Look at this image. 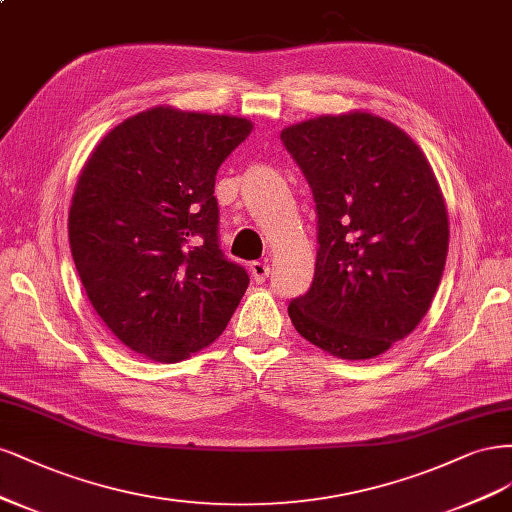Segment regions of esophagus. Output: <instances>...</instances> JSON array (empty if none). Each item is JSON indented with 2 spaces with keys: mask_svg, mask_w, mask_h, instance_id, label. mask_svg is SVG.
I'll use <instances>...</instances> for the list:
<instances>
[{
  "mask_svg": "<svg viewBox=\"0 0 512 512\" xmlns=\"http://www.w3.org/2000/svg\"><path fill=\"white\" fill-rule=\"evenodd\" d=\"M251 274L255 278V283H263L270 276V263L268 261H253L251 263Z\"/></svg>",
  "mask_w": 512,
  "mask_h": 512,
  "instance_id": "34e87169",
  "label": "esophagus"
}]
</instances>
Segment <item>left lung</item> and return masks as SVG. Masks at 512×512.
I'll return each instance as SVG.
<instances>
[{
	"label": "left lung",
	"mask_w": 512,
	"mask_h": 512,
	"mask_svg": "<svg viewBox=\"0 0 512 512\" xmlns=\"http://www.w3.org/2000/svg\"><path fill=\"white\" fill-rule=\"evenodd\" d=\"M280 140L317 204L308 293L289 304L298 334L340 359H372L432 306L449 251V214L430 161L372 112L295 123Z\"/></svg>",
	"instance_id": "left-lung-1"
}]
</instances>
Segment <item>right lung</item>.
<instances>
[{"mask_svg": "<svg viewBox=\"0 0 512 512\" xmlns=\"http://www.w3.org/2000/svg\"><path fill=\"white\" fill-rule=\"evenodd\" d=\"M251 129L244 117L157 106L110 129L82 166L68 217L80 283L146 359L206 349L249 287L219 249L214 178Z\"/></svg>", "mask_w": 512, "mask_h": 512, "instance_id": "obj_1", "label": "right lung"}]
</instances>
